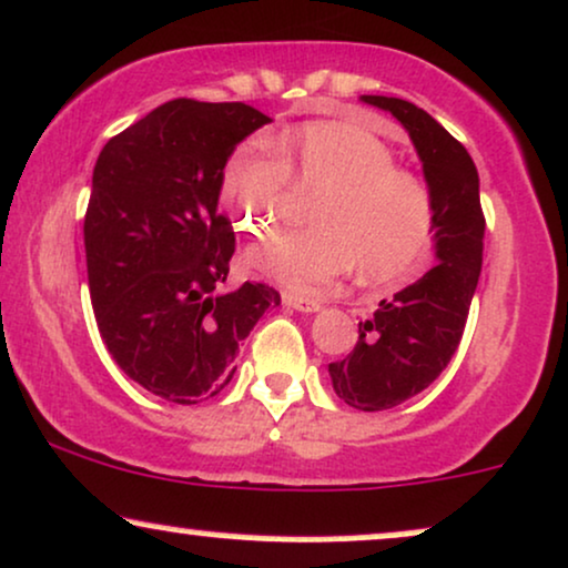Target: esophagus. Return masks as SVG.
I'll return each mask as SVG.
<instances>
[{
    "label": "esophagus",
    "instance_id": "esophagus-1",
    "mask_svg": "<svg viewBox=\"0 0 568 568\" xmlns=\"http://www.w3.org/2000/svg\"><path fill=\"white\" fill-rule=\"evenodd\" d=\"M283 302H285V306H293V310H298V312H317L320 306H323L317 298H302V296H293V293H285Z\"/></svg>",
    "mask_w": 568,
    "mask_h": 568
}]
</instances>
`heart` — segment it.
I'll return each mask as SVG.
<instances>
[{"mask_svg": "<svg viewBox=\"0 0 568 568\" xmlns=\"http://www.w3.org/2000/svg\"><path fill=\"white\" fill-rule=\"evenodd\" d=\"M272 155L243 145L219 176V197L237 230L272 235L291 214L293 190L320 193L314 230L258 245L248 264L296 296H317L357 262L359 277L402 275L434 230L428 184L396 166L384 140L341 121H312L270 142Z\"/></svg>", "mask_w": 568, "mask_h": 568, "instance_id": "heart-1", "label": "heart"}]
</instances>
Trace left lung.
Masks as SVG:
<instances>
[{
    "label": "left lung",
    "mask_w": 568,
    "mask_h": 568,
    "mask_svg": "<svg viewBox=\"0 0 568 568\" xmlns=\"http://www.w3.org/2000/svg\"><path fill=\"white\" fill-rule=\"evenodd\" d=\"M409 132L434 197L436 258L418 283L384 298L344 359L331 362L333 388L346 405L378 413L432 386L449 365L481 272L484 211L479 172L468 150L423 108L399 98L362 94Z\"/></svg>",
    "instance_id": "8db88e82"
}]
</instances>
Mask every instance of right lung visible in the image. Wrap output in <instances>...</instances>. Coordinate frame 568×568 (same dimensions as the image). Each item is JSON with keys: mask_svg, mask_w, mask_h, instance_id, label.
<instances>
[{"mask_svg": "<svg viewBox=\"0 0 568 568\" xmlns=\"http://www.w3.org/2000/svg\"><path fill=\"white\" fill-rule=\"evenodd\" d=\"M270 115L245 102L169 100L100 150L84 216L94 320L115 365L174 402L216 396L258 317L280 304L264 283L222 293L235 232L219 176Z\"/></svg>", "mask_w": 568, "mask_h": 568, "instance_id": "add662e5", "label": "right lung"}]
</instances>
